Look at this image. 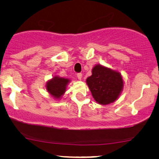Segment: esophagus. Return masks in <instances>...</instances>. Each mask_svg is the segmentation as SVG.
<instances>
[{"label": "esophagus", "instance_id": "obj_1", "mask_svg": "<svg viewBox=\"0 0 159 159\" xmlns=\"http://www.w3.org/2000/svg\"><path fill=\"white\" fill-rule=\"evenodd\" d=\"M77 78L79 80H81L82 79V73H78L77 75Z\"/></svg>", "mask_w": 159, "mask_h": 159}]
</instances>
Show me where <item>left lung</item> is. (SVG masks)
I'll list each match as a JSON object with an SVG mask.
<instances>
[{"label": "left lung", "mask_w": 159, "mask_h": 159, "mask_svg": "<svg viewBox=\"0 0 159 159\" xmlns=\"http://www.w3.org/2000/svg\"><path fill=\"white\" fill-rule=\"evenodd\" d=\"M86 82L94 99L103 105L116 101L123 88L120 74L98 64L93 69L92 75Z\"/></svg>", "instance_id": "obj_1"}]
</instances>
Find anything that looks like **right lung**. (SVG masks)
Instances as JSON below:
<instances>
[{"instance_id": "obj_1", "label": "right lung", "mask_w": 159, "mask_h": 159, "mask_svg": "<svg viewBox=\"0 0 159 159\" xmlns=\"http://www.w3.org/2000/svg\"><path fill=\"white\" fill-rule=\"evenodd\" d=\"M69 80L64 78L55 77L53 80L47 82V90L56 98H59L64 94L66 90V86Z\"/></svg>"}]
</instances>
